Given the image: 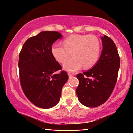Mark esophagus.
I'll return each mask as SVG.
<instances>
[{
	"mask_svg": "<svg viewBox=\"0 0 133 133\" xmlns=\"http://www.w3.org/2000/svg\"><path fill=\"white\" fill-rule=\"evenodd\" d=\"M74 75L73 74H72V73H68V76H69V77H72V76H73Z\"/></svg>",
	"mask_w": 133,
	"mask_h": 133,
	"instance_id": "esophagus-1",
	"label": "esophagus"
}]
</instances>
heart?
Masks as SVG:
<instances>
[{"mask_svg": "<svg viewBox=\"0 0 133 133\" xmlns=\"http://www.w3.org/2000/svg\"><path fill=\"white\" fill-rule=\"evenodd\" d=\"M62 45L55 43L51 48L54 58L59 63H64L70 55L73 57L64 64L65 69L75 71L83 65L91 68L96 64L101 52V41L96 36L88 34H73L65 38Z\"/></svg>", "mask_w": 133, "mask_h": 133, "instance_id": "1", "label": "heart"}]
</instances>
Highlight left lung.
<instances>
[{
    "label": "left lung",
    "mask_w": 133,
    "mask_h": 133,
    "mask_svg": "<svg viewBox=\"0 0 133 133\" xmlns=\"http://www.w3.org/2000/svg\"><path fill=\"white\" fill-rule=\"evenodd\" d=\"M103 50L98 62L76 77L79 83L76 95L82 104L96 108L107 101L113 92L117 80L120 60L116 44L110 37H102Z\"/></svg>",
    "instance_id": "1"
}]
</instances>
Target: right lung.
Wrapping results in <instances>:
<instances>
[{"label":"right lung","mask_w":133,"mask_h":133,"mask_svg":"<svg viewBox=\"0 0 133 133\" xmlns=\"http://www.w3.org/2000/svg\"><path fill=\"white\" fill-rule=\"evenodd\" d=\"M62 35L42 31L27 39L19 54L18 68L22 89L27 99L38 108L49 109L60 99L63 86L68 79L66 71L52 57L51 48Z\"/></svg>","instance_id":"right-lung-1"}]
</instances>
